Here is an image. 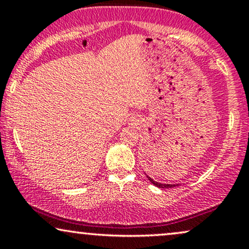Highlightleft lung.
I'll return each instance as SVG.
<instances>
[{"label": "left lung", "instance_id": "8db88e82", "mask_svg": "<svg viewBox=\"0 0 249 249\" xmlns=\"http://www.w3.org/2000/svg\"><path fill=\"white\" fill-rule=\"evenodd\" d=\"M148 178V180H150L151 182H152V184L154 185V186H157V187H160V188H171V187H174L176 186V185H171V184H160V182H157V181H154L153 179H151L150 177H147Z\"/></svg>", "mask_w": 249, "mask_h": 249}]
</instances>
